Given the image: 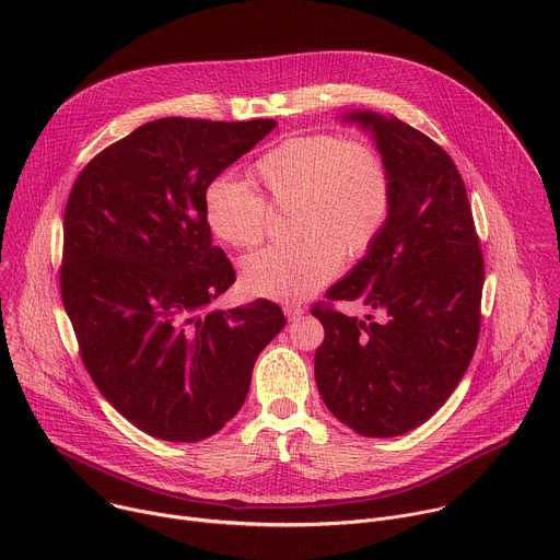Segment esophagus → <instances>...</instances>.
<instances>
[{
  "mask_svg": "<svg viewBox=\"0 0 560 560\" xmlns=\"http://www.w3.org/2000/svg\"><path fill=\"white\" fill-rule=\"evenodd\" d=\"M283 312L288 316V322H296V318L303 314V305L301 303H283Z\"/></svg>",
  "mask_w": 560,
  "mask_h": 560,
  "instance_id": "esophagus-1",
  "label": "esophagus"
}]
</instances>
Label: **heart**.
Returning a JSON list of instances; mask_svg holds the SVG:
<instances>
[{
	"mask_svg": "<svg viewBox=\"0 0 560 560\" xmlns=\"http://www.w3.org/2000/svg\"><path fill=\"white\" fill-rule=\"evenodd\" d=\"M264 197L230 175L203 190V219L230 248L250 250L266 236L270 208L292 210L290 246L266 248L244 261L250 294L294 301L324 288L341 257L361 259L381 236L392 210V179L383 156L339 135L290 137L255 164Z\"/></svg>",
	"mask_w": 560,
	"mask_h": 560,
	"instance_id": "b5f03b06",
	"label": "heart"
}]
</instances>
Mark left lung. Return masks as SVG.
I'll use <instances>...</instances> for the list:
<instances>
[{
	"mask_svg": "<svg viewBox=\"0 0 560 560\" xmlns=\"http://www.w3.org/2000/svg\"><path fill=\"white\" fill-rule=\"evenodd\" d=\"M392 179L387 223L326 299L363 301L365 322L330 303L312 314L326 339L314 354L328 410L361 436H398L425 423L463 378L481 332L483 253L465 184L450 154L421 130L354 110Z\"/></svg>",
	"mask_w": 560,
	"mask_h": 560,
	"instance_id": "left-lung-1",
	"label": "left lung"
}]
</instances>
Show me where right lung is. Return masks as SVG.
Returning <instances> with one entry per match:
<instances>
[{
	"mask_svg": "<svg viewBox=\"0 0 560 560\" xmlns=\"http://www.w3.org/2000/svg\"><path fill=\"white\" fill-rule=\"evenodd\" d=\"M275 126L154 119L93 156L70 190L59 285L79 354L106 401L154 439L219 432L285 326L268 299L210 310L234 268L203 219L208 182Z\"/></svg>",
	"mask_w": 560,
	"mask_h": 560,
	"instance_id": "add662e5",
	"label": "right lung"
}]
</instances>
